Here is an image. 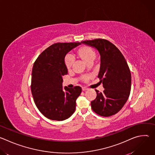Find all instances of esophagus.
<instances>
[{
    "mask_svg": "<svg viewBox=\"0 0 155 155\" xmlns=\"http://www.w3.org/2000/svg\"><path fill=\"white\" fill-rule=\"evenodd\" d=\"M88 90V87H86V86H83L82 87V90L83 91H86V90Z\"/></svg>",
    "mask_w": 155,
    "mask_h": 155,
    "instance_id": "1",
    "label": "esophagus"
}]
</instances>
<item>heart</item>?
I'll return each instance as SVG.
<instances>
[{
    "mask_svg": "<svg viewBox=\"0 0 155 155\" xmlns=\"http://www.w3.org/2000/svg\"><path fill=\"white\" fill-rule=\"evenodd\" d=\"M78 56L84 60L86 63L90 61H92L95 58V53L92 48L89 47H82L78 49L77 51ZM75 58L73 55L68 54L64 58V63L68 69H70L72 67L73 63L74 62ZM91 75H84L81 77V80L84 81H89L91 78Z\"/></svg>",
    "mask_w": 155,
    "mask_h": 155,
    "instance_id": "heart-1",
    "label": "heart"
}]
</instances>
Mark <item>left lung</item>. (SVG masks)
<instances>
[{
    "instance_id": "8db88e82",
    "label": "left lung",
    "mask_w": 155,
    "mask_h": 155,
    "mask_svg": "<svg viewBox=\"0 0 155 155\" xmlns=\"http://www.w3.org/2000/svg\"><path fill=\"white\" fill-rule=\"evenodd\" d=\"M95 48L101 56L98 78L104 90H96V98L91 101V108L97 115L108 117L117 114L129 98L131 74L127 62L120 51L109 41L97 38L81 41Z\"/></svg>"
}]
</instances>
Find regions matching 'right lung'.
I'll list each match as a JSON object with an SVG mask.
<instances>
[{"label": "right lung", "instance_id": "right-lung-1", "mask_svg": "<svg viewBox=\"0 0 155 155\" xmlns=\"http://www.w3.org/2000/svg\"><path fill=\"white\" fill-rule=\"evenodd\" d=\"M80 43H56L44 50L35 60L32 71L31 92L39 111L51 120L63 121L75 112L81 93L79 86L63 90L62 77L68 73L64 58Z\"/></svg>", "mask_w": 155, "mask_h": 155}]
</instances>
